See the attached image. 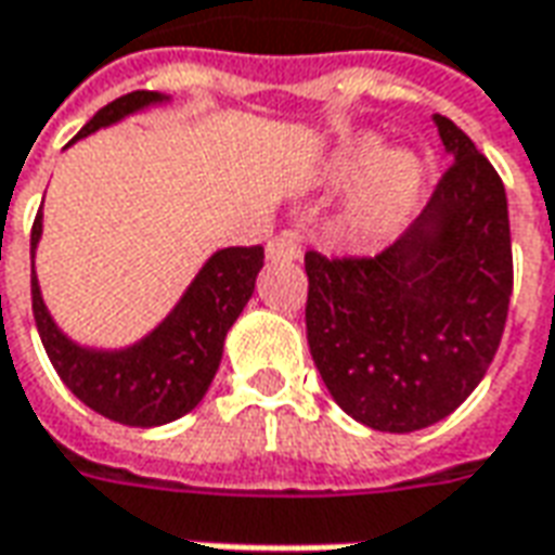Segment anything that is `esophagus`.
Segmentation results:
<instances>
[{"instance_id": "34e87169", "label": "esophagus", "mask_w": 555, "mask_h": 555, "mask_svg": "<svg viewBox=\"0 0 555 555\" xmlns=\"http://www.w3.org/2000/svg\"><path fill=\"white\" fill-rule=\"evenodd\" d=\"M267 258L270 261H297L300 258V243L294 234H276L273 241L267 243Z\"/></svg>"}]
</instances>
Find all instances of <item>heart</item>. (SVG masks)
Returning a JSON list of instances; mask_svg holds the SVG:
<instances>
[{
	"mask_svg": "<svg viewBox=\"0 0 555 555\" xmlns=\"http://www.w3.org/2000/svg\"><path fill=\"white\" fill-rule=\"evenodd\" d=\"M324 178L333 186L365 181L350 210V225L362 237H386L401 229L425 186L422 163L404 151L389 154L384 139L374 133L341 142L326 159Z\"/></svg>",
	"mask_w": 555,
	"mask_h": 555,
	"instance_id": "b5f03b06",
	"label": "heart"
}]
</instances>
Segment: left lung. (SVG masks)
<instances>
[{"instance_id":"8db88e82","label":"left lung","mask_w":555,"mask_h":555,"mask_svg":"<svg viewBox=\"0 0 555 555\" xmlns=\"http://www.w3.org/2000/svg\"><path fill=\"white\" fill-rule=\"evenodd\" d=\"M452 166L380 255L306 253V336L330 396L374 430L408 434L461 408L500 348L512 300L505 186L437 115Z\"/></svg>"}]
</instances>
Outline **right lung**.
Wrapping results in <instances>:
<instances>
[{
	"mask_svg": "<svg viewBox=\"0 0 555 555\" xmlns=\"http://www.w3.org/2000/svg\"><path fill=\"white\" fill-rule=\"evenodd\" d=\"M157 91H130L106 103L79 137L121 121L125 115L159 103ZM41 241V210L31 222V258ZM264 267V246H229L210 255L181 302L163 324L125 350L79 348L53 324L41 300L31 264V314L43 350L74 396L101 416L154 428L181 418L205 398L222 360V341L255 291V276Z\"/></svg>",
	"mask_w": 555,
	"mask_h": 555,
	"instance_id": "add662e5",
	"label": "right lung"
}]
</instances>
